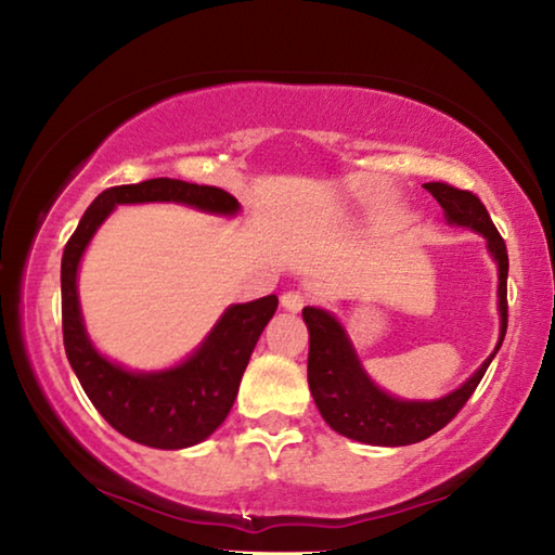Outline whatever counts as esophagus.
<instances>
[{
    "label": "esophagus",
    "instance_id": "1",
    "mask_svg": "<svg viewBox=\"0 0 555 555\" xmlns=\"http://www.w3.org/2000/svg\"><path fill=\"white\" fill-rule=\"evenodd\" d=\"M306 304H308V296L300 294V291H286V294L281 296V306H284L291 313H298Z\"/></svg>",
    "mask_w": 555,
    "mask_h": 555
}]
</instances>
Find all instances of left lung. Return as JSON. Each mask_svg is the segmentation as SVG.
Returning a JSON list of instances; mask_svg holds the SVG:
<instances>
[{"label": "left lung", "instance_id": "8db88e82", "mask_svg": "<svg viewBox=\"0 0 555 555\" xmlns=\"http://www.w3.org/2000/svg\"><path fill=\"white\" fill-rule=\"evenodd\" d=\"M426 191L446 210V220L457 228H469L480 232L487 240L492 257L500 267V343L494 352L482 362V367L469 377L463 387L436 401H403L393 399L387 391L374 387V382L364 374L360 360L352 350L343 325L331 313L321 308H304V321L311 335L308 347V387L325 424L337 434L370 446H411L428 436L438 434L457 416L473 397L477 384L485 377L492 357L502 347L506 335V274H509V257L502 234L496 232L490 212L475 193L460 191L443 181L424 183Z\"/></svg>", "mask_w": 555, "mask_h": 555}]
</instances>
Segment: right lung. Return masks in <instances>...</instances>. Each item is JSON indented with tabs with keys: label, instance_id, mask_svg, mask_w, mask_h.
Returning a JSON list of instances; mask_svg holds the SVG:
<instances>
[{
	"label": "right lung",
	"instance_id": "1",
	"mask_svg": "<svg viewBox=\"0 0 555 555\" xmlns=\"http://www.w3.org/2000/svg\"><path fill=\"white\" fill-rule=\"evenodd\" d=\"M119 203H183L205 212L234 215L240 203L215 185L152 178L102 191L70 234L61 261L63 345L73 372L102 418L134 443L178 450L201 443L218 428L237 399L242 374L279 298L271 294L230 306L185 362L164 372H127L88 340L78 304V264L92 234Z\"/></svg>",
	"mask_w": 555,
	"mask_h": 555
}]
</instances>
